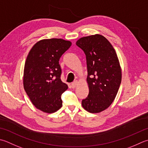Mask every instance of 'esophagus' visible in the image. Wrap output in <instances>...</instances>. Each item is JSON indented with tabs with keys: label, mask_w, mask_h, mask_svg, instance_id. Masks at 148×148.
I'll use <instances>...</instances> for the list:
<instances>
[{
	"label": "esophagus",
	"mask_w": 148,
	"mask_h": 148,
	"mask_svg": "<svg viewBox=\"0 0 148 148\" xmlns=\"http://www.w3.org/2000/svg\"><path fill=\"white\" fill-rule=\"evenodd\" d=\"M77 85V81H76V82H75L72 83L71 84V86H72V88H76Z\"/></svg>",
	"instance_id": "34e87169"
}]
</instances>
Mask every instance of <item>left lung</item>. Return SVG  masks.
<instances>
[{
	"mask_svg": "<svg viewBox=\"0 0 148 148\" xmlns=\"http://www.w3.org/2000/svg\"><path fill=\"white\" fill-rule=\"evenodd\" d=\"M76 45L86 55L88 95L82 102L90 113H99L114 101L122 79V72L114 48L101 34L82 37Z\"/></svg>",
	"mask_w": 148,
	"mask_h": 148,
	"instance_id": "8db88e82",
	"label": "left lung"
}]
</instances>
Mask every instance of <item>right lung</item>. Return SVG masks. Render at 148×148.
Listing matches in <instances>:
<instances>
[{"instance_id":"obj_1","label":"right lung","mask_w":148,"mask_h":148,"mask_svg":"<svg viewBox=\"0 0 148 148\" xmlns=\"http://www.w3.org/2000/svg\"><path fill=\"white\" fill-rule=\"evenodd\" d=\"M72 45L61 38L36 42L25 60L23 84L26 94L37 109L47 114L62 106V94L68 86L61 80L59 60Z\"/></svg>"}]
</instances>
